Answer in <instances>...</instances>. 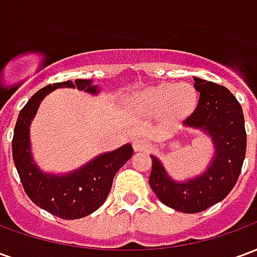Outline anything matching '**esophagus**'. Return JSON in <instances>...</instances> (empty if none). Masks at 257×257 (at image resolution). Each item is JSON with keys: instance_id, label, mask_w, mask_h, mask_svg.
Masks as SVG:
<instances>
[{"instance_id": "obj_1", "label": "esophagus", "mask_w": 257, "mask_h": 257, "mask_svg": "<svg viewBox=\"0 0 257 257\" xmlns=\"http://www.w3.org/2000/svg\"><path fill=\"white\" fill-rule=\"evenodd\" d=\"M150 149V143L149 140L143 139V138H138L134 140V150L135 151H147Z\"/></svg>"}]
</instances>
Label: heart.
<instances>
[{
    "instance_id": "b5f03b06",
    "label": "heart",
    "mask_w": 257,
    "mask_h": 257,
    "mask_svg": "<svg viewBox=\"0 0 257 257\" xmlns=\"http://www.w3.org/2000/svg\"><path fill=\"white\" fill-rule=\"evenodd\" d=\"M195 90L189 85H160L140 92L131 99V106L145 114L165 111L169 117L187 114L195 106Z\"/></svg>"
}]
</instances>
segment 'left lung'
<instances>
[{
    "instance_id": "obj_1",
    "label": "left lung",
    "mask_w": 257,
    "mask_h": 257,
    "mask_svg": "<svg viewBox=\"0 0 257 257\" xmlns=\"http://www.w3.org/2000/svg\"><path fill=\"white\" fill-rule=\"evenodd\" d=\"M198 104L184 125L205 131L215 142L216 154L208 171L186 183L169 178L161 162L151 157L149 183L158 199L172 209L197 213L224 199L235 186L246 153L242 107L226 86L194 78Z\"/></svg>"
}]
</instances>
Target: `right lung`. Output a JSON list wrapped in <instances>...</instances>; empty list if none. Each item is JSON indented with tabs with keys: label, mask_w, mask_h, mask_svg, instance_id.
Segmentation results:
<instances>
[{
	"label": "right lung",
	"mask_w": 257,
	"mask_h": 257,
	"mask_svg": "<svg viewBox=\"0 0 257 257\" xmlns=\"http://www.w3.org/2000/svg\"><path fill=\"white\" fill-rule=\"evenodd\" d=\"M90 82L89 79H75L74 82L66 81L44 86L31 96L30 100L20 110L14 131L12 156L26 194L41 209L66 220L81 219L99 209L111 190L118 169L134 154L132 146H122L118 150L97 157L77 172L66 176L42 173L33 162L29 126L42 99L51 90L60 86L96 93L97 86H92Z\"/></svg>",
	"instance_id": "obj_1"
}]
</instances>
